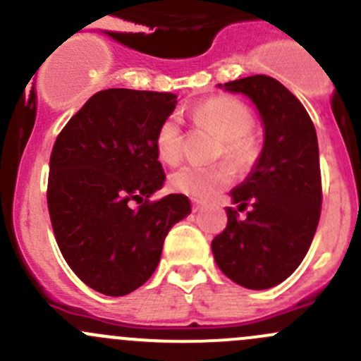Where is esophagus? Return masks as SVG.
I'll return each instance as SVG.
<instances>
[{"instance_id": "obj_1", "label": "esophagus", "mask_w": 361, "mask_h": 361, "mask_svg": "<svg viewBox=\"0 0 361 361\" xmlns=\"http://www.w3.org/2000/svg\"><path fill=\"white\" fill-rule=\"evenodd\" d=\"M204 207V204L200 200H192V211L193 212H199Z\"/></svg>"}]
</instances>
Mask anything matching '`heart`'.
Instances as JSON below:
<instances>
[{
	"instance_id": "1",
	"label": "heart",
	"mask_w": 361,
	"mask_h": 361,
	"mask_svg": "<svg viewBox=\"0 0 361 361\" xmlns=\"http://www.w3.org/2000/svg\"><path fill=\"white\" fill-rule=\"evenodd\" d=\"M197 123L221 138L223 155L237 168H249L257 157V143L250 135L252 112L244 102L231 97H214L193 109ZM155 150L166 164H178L181 159V124L178 116H169L159 126L155 135ZM233 180L230 166L219 164L211 168L185 166L171 176L176 192L193 200H209L226 188Z\"/></svg>"
}]
</instances>
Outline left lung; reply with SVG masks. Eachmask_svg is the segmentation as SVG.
Instances as JSON below:
<instances>
[{
	"mask_svg": "<svg viewBox=\"0 0 361 361\" xmlns=\"http://www.w3.org/2000/svg\"><path fill=\"white\" fill-rule=\"evenodd\" d=\"M249 98L264 130L263 149L240 185L230 192L237 209L251 206L242 222L226 207V228L212 238L216 264L252 290L279 286L308 252L322 207L318 140L301 102L270 75L218 85Z\"/></svg>",
	"mask_w": 361,
	"mask_h": 361,
	"instance_id": "left-lung-1",
	"label": "left lung"
}]
</instances>
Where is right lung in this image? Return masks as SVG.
Returning a JSON list of instances; mask_svg holds the SVG:
<instances>
[{
  "mask_svg": "<svg viewBox=\"0 0 361 361\" xmlns=\"http://www.w3.org/2000/svg\"><path fill=\"white\" fill-rule=\"evenodd\" d=\"M176 104L173 93L98 91L56 136L47 195L53 233L71 270L100 294L143 286L168 231L192 212L181 193L150 202L166 180L155 135Z\"/></svg>",
  "mask_w": 361,
  "mask_h": 361,
  "instance_id": "add662e5",
  "label": "right lung"
}]
</instances>
